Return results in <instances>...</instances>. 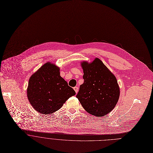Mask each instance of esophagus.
Here are the masks:
<instances>
[{
  "instance_id": "34e87169",
  "label": "esophagus",
  "mask_w": 153,
  "mask_h": 153,
  "mask_svg": "<svg viewBox=\"0 0 153 153\" xmlns=\"http://www.w3.org/2000/svg\"><path fill=\"white\" fill-rule=\"evenodd\" d=\"M74 90L75 91L76 94H77L78 91V87H74Z\"/></svg>"
}]
</instances>
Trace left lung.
I'll use <instances>...</instances> for the list:
<instances>
[{
    "mask_svg": "<svg viewBox=\"0 0 153 153\" xmlns=\"http://www.w3.org/2000/svg\"><path fill=\"white\" fill-rule=\"evenodd\" d=\"M84 82L76 97L84 110L97 117L105 116L116 106L120 89L115 76L96 58L91 63L82 62Z\"/></svg>",
    "mask_w": 153,
    "mask_h": 153,
    "instance_id": "left-lung-1",
    "label": "left lung"
}]
</instances>
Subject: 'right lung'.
<instances>
[{"instance_id":"obj_1","label":"right lung","mask_w":153,"mask_h":153,"mask_svg":"<svg viewBox=\"0 0 153 153\" xmlns=\"http://www.w3.org/2000/svg\"><path fill=\"white\" fill-rule=\"evenodd\" d=\"M75 90L60 76L59 69L48 62L30 77L27 88L28 100L41 114H51L58 110Z\"/></svg>"}]
</instances>
